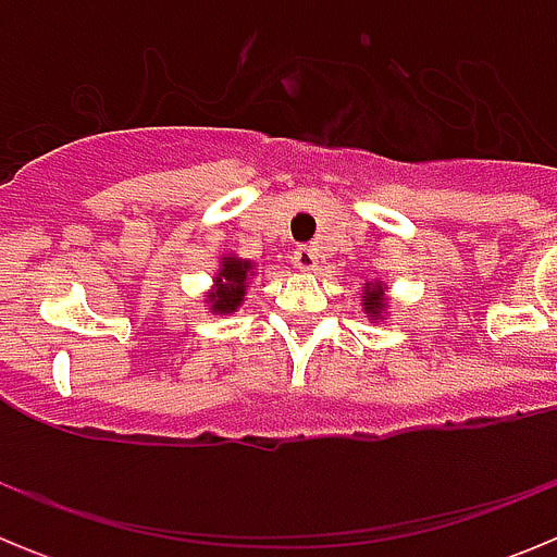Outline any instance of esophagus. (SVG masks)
<instances>
[{
    "label": "esophagus",
    "instance_id": "34e87169",
    "mask_svg": "<svg viewBox=\"0 0 557 557\" xmlns=\"http://www.w3.org/2000/svg\"><path fill=\"white\" fill-rule=\"evenodd\" d=\"M293 264L298 270H314L318 268V253L309 245H301V248L293 250Z\"/></svg>",
    "mask_w": 557,
    "mask_h": 557
}]
</instances>
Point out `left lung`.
I'll use <instances>...</instances> for the list:
<instances>
[{"label": "left lung", "mask_w": 557, "mask_h": 557, "mask_svg": "<svg viewBox=\"0 0 557 557\" xmlns=\"http://www.w3.org/2000/svg\"><path fill=\"white\" fill-rule=\"evenodd\" d=\"M382 307H385V298H382V293H379V284H376V287H368L366 312H371V318H379Z\"/></svg>", "instance_id": "1"}]
</instances>
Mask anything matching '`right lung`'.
<instances>
[{
	"label": "right lung",
	"mask_w": 557,
	"mask_h": 557,
	"mask_svg": "<svg viewBox=\"0 0 557 557\" xmlns=\"http://www.w3.org/2000/svg\"><path fill=\"white\" fill-rule=\"evenodd\" d=\"M250 262H239V259H225L223 270H220L218 289L209 295L211 309L214 312H231L239 307L245 295V282H248Z\"/></svg>",
	"instance_id": "right-lung-1"
}]
</instances>
